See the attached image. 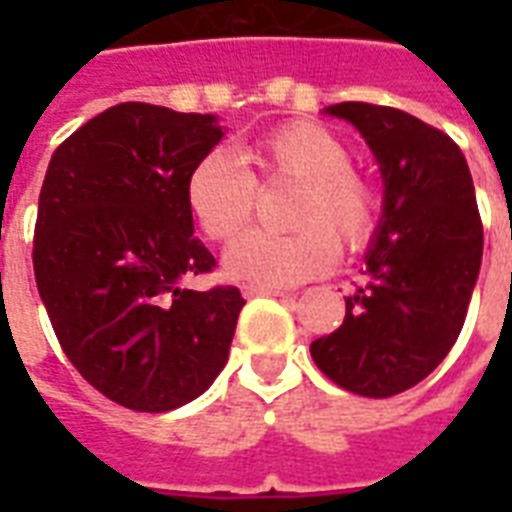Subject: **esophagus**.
<instances>
[{"label":"esophagus","instance_id":"esophagus-1","mask_svg":"<svg viewBox=\"0 0 512 512\" xmlns=\"http://www.w3.org/2000/svg\"><path fill=\"white\" fill-rule=\"evenodd\" d=\"M244 295H247V297H257V295L284 297L287 292H284V289H276V287H255V284H252V287H244Z\"/></svg>","mask_w":512,"mask_h":512}]
</instances>
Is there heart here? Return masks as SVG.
Here are the masks:
<instances>
[{
  "instance_id": "1",
  "label": "heart",
  "mask_w": 512,
  "mask_h": 512,
  "mask_svg": "<svg viewBox=\"0 0 512 512\" xmlns=\"http://www.w3.org/2000/svg\"><path fill=\"white\" fill-rule=\"evenodd\" d=\"M249 159L260 183H297L287 236L252 231L225 252V273L244 284L289 287L327 273L342 249L358 252L372 241L380 223V193L366 175L353 170V151L340 135L313 122L276 127L257 140ZM257 183L228 151H209L185 180V207L212 241H231L255 215Z\"/></svg>"
}]
</instances>
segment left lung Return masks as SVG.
I'll return each instance as SVG.
<instances>
[{
    "label": "left lung",
    "mask_w": 512,
    "mask_h": 512,
    "mask_svg": "<svg viewBox=\"0 0 512 512\" xmlns=\"http://www.w3.org/2000/svg\"><path fill=\"white\" fill-rule=\"evenodd\" d=\"M327 114L372 148L385 204L366 252V284L345 297V319L311 342L321 372L340 388L388 398L422 382L465 324L484 255V225L460 146L417 116L372 103Z\"/></svg>",
    "instance_id": "left-lung-1"
}]
</instances>
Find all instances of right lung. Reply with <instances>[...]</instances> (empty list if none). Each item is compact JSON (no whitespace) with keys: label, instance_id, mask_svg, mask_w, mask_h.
<instances>
[{"label":"right lung","instance_id":"obj_1","mask_svg":"<svg viewBox=\"0 0 512 512\" xmlns=\"http://www.w3.org/2000/svg\"><path fill=\"white\" fill-rule=\"evenodd\" d=\"M212 114L108 108L55 148L34 228V276L60 348L92 388L170 412L228 361L244 297L183 281L215 257L185 207L193 164L220 143Z\"/></svg>","mask_w":512,"mask_h":512}]
</instances>
